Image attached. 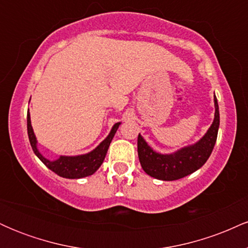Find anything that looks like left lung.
<instances>
[{"label":"left lung","mask_w":248,"mask_h":248,"mask_svg":"<svg viewBox=\"0 0 248 248\" xmlns=\"http://www.w3.org/2000/svg\"><path fill=\"white\" fill-rule=\"evenodd\" d=\"M215 120L205 135L192 146L184 147L169 155L158 154L148 146L139 134L138 154L142 169L148 175L162 181H175L195 172L211 155L217 141L219 128V107L215 95Z\"/></svg>","instance_id":"8db88e82"}]
</instances>
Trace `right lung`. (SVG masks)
I'll use <instances>...</instances> for the list:
<instances>
[{
  "label": "right lung",
  "instance_id": "add662e5",
  "mask_svg": "<svg viewBox=\"0 0 248 248\" xmlns=\"http://www.w3.org/2000/svg\"><path fill=\"white\" fill-rule=\"evenodd\" d=\"M27 122L28 135H29V141L33 153L36 154L37 157H38L45 166L49 168L50 170H52V171L56 172L57 175L62 176V177L64 178H82L94 173L96 170L99 169V167L101 166L102 162H104L108 147H109L110 142H112L113 138H114L116 130H118L119 126H120V122L115 124L114 126H113L112 130H110L109 135H108L107 138L91 153L78 156H61L58 160L49 161L38 152V149H37V140L35 134H33L32 127H31L29 110H28Z\"/></svg>",
  "mask_w": 248,
  "mask_h": 248
}]
</instances>
